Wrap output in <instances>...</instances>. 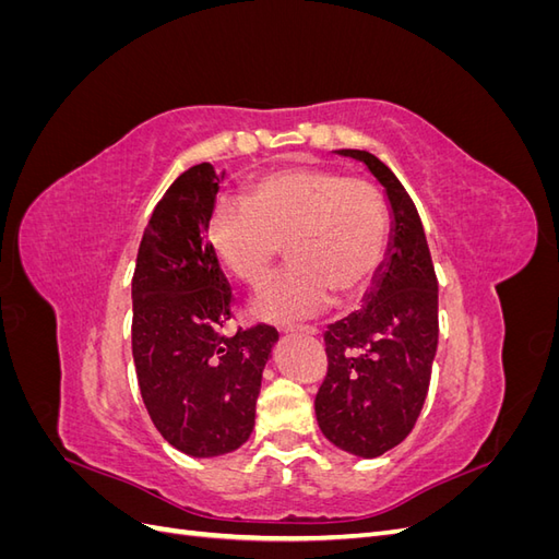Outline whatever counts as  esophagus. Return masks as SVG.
I'll return each mask as SVG.
<instances>
[{
    "mask_svg": "<svg viewBox=\"0 0 559 559\" xmlns=\"http://www.w3.org/2000/svg\"><path fill=\"white\" fill-rule=\"evenodd\" d=\"M284 333H292V335H317L319 331L314 326H298V329H286Z\"/></svg>",
    "mask_w": 559,
    "mask_h": 559,
    "instance_id": "34e87169",
    "label": "esophagus"
}]
</instances>
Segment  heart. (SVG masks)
<instances>
[{
	"mask_svg": "<svg viewBox=\"0 0 559 559\" xmlns=\"http://www.w3.org/2000/svg\"><path fill=\"white\" fill-rule=\"evenodd\" d=\"M207 240L228 273L259 286L284 249L294 263L251 300L270 324H296L335 300L359 298L386 247V210L373 186L326 167H284L253 179L247 200H218Z\"/></svg>",
	"mask_w": 559,
	"mask_h": 559,
	"instance_id": "heart-1",
	"label": "heart"
}]
</instances>
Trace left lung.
<instances>
[{
    "label": "left lung",
    "mask_w": 559,
    "mask_h": 559,
    "mask_svg": "<svg viewBox=\"0 0 559 559\" xmlns=\"http://www.w3.org/2000/svg\"><path fill=\"white\" fill-rule=\"evenodd\" d=\"M337 156L364 163L380 181L392 230L361 310L324 333L329 373L314 413L335 448L373 460L413 431L425 405L438 347V282L419 214L394 173L368 151L341 148Z\"/></svg>",
    "instance_id": "obj_1"
}]
</instances>
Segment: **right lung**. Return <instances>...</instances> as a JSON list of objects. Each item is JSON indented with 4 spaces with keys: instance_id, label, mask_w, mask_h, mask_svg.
<instances>
[{
    "instance_id": "add662e5",
    "label": "right lung",
    "mask_w": 559,
    "mask_h": 559,
    "mask_svg": "<svg viewBox=\"0 0 559 559\" xmlns=\"http://www.w3.org/2000/svg\"><path fill=\"white\" fill-rule=\"evenodd\" d=\"M210 163L181 173L148 218L132 275V359L160 436L191 456L238 450L253 429L273 326L235 335L230 286L207 240L218 181Z\"/></svg>"
}]
</instances>
